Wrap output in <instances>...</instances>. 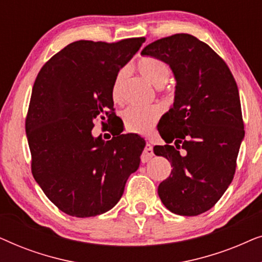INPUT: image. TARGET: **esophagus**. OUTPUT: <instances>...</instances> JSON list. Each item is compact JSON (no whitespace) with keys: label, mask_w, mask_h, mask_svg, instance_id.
Masks as SVG:
<instances>
[{"label":"esophagus","mask_w":262,"mask_h":262,"mask_svg":"<svg viewBox=\"0 0 262 262\" xmlns=\"http://www.w3.org/2000/svg\"><path fill=\"white\" fill-rule=\"evenodd\" d=\"M154 156V151H152V146L151 144H149V143H146L145 144V148L143 150L142 155H141V160L143 163L148 162L149 160H151V157Z\"/></svg>","instance_id":"esophagus-1"}]
</instances>
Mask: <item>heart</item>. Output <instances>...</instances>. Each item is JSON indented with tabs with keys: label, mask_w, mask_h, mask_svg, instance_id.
I'll return each mask as SVG.
<instances>
[{
	"label": "heart",
	"mask_w": 262,
	"mask_h": 262,
	"mask_svg": "<svg viewBox=\"0 0 262 262\" xmlns=\"http://www.w3.org/2000/svg\"><path fill=\"white\" fill-rule=\"evenodd\" d=\"M137 70L143 77H145L150 83L155 87H162L167 83L170 76V69L166 62L156 57L146 56L142 57L137 62ZM127 78V69H120L111 87V96L116 103L123 101L124 84ZM163 110L159 105H152L149 107L130 106L121 113L124 126L127 131L136 132V134H146L155 126L157 121L162 116Z\"/></svg>",
	"instance_id": "heart-1"
}]
</instances>
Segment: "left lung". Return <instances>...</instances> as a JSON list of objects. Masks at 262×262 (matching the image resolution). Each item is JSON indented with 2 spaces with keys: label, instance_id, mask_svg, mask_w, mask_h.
<instances>
[{
  "label": "left lung",
  "instance_id": "obj_1",
  "mask_svg": "<svg viewBox=\"0 0 262 262\" xmlns=\"http://www.w3.org/2000/svg\"><path fill=\"white\" fill-rule=\"evenodd\" d=\"M141 53L169 64L177 78L174 105L157 126L166 145L154 146L173 167L159 195L173 213L198 216L234 179L245 136L237 84L223 58L191 34L161 38Z\"/></svg>",
  "mask_w": 262,
  "mask_h": 262
}]
</instances>
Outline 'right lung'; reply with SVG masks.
<instances>
[{
	"mask_svg": "<svg viewBox=\"0 0 262 262\" xmlns=\"http://www.w3.org/2000/svg\"><path fill=\"white\" fill-rule=\"evenodd\" d=\"M144 41H74L35 78L25 124L31 170L45 195L69 216L107 212L138 169L144 139L119 135L105 143L92 130L96 120L103 125L114 114L112 82Z\"/></svg>",
	"mask_w": 262,
	"mask_h": 262,
	"instance_id": "right-lung-1",
	"label": "right lung"
}]
</instances>
